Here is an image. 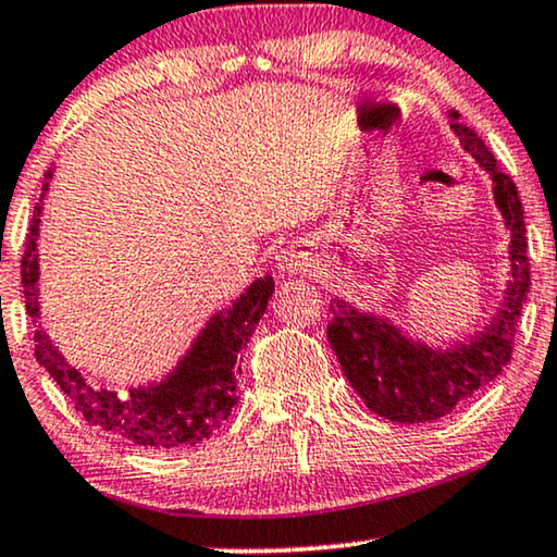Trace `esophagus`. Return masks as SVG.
Masks as SVG:
<instances>
[{
	"label": "esophagus",
	"mask_w": 557,
	"mask_h": 557,
	"mask_svg": "<svg viewBox=\"0 0 557 557\" xmlns=\"http://www.w3.org/2000/svg\"><path fill=\"white\" fill-rule=\"evenodd\" d=\"M276 261L281 273H286V276H299V273H307L311 265H314V256H311L307 243H294V246L281 250Z\"/></svg>",
	"instance_id": "1"
}]
</instances>
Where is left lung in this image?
Segmentation results:
<instances>
[{"label": "left lung", "instance_id": "obj_1", "mask_svg": "<svg viewBox=\"0 0 557 557\" xmlns=\"http://www.w3.org/2000/svg\"><path fill=\"white\" fill-rule=\"evenodd\" d=\"M451 128L461 147L476 159L494 182V202L509 231V278L505 299L492 322L474 334L467 345L433 349L423 342L408 339L387 319L368 314L334 299L332 322L326 326L330 345L339 357L342 370L372 413L395 423L438 421L451 413L461 400L479 387L492 383L512 357L517 322L530 292V258L524 238V212L512 177L499 170L486 144L461 124L451 111Z\"/></svg>", "mask_w": 557, "mask_h": 557}]
</instances>
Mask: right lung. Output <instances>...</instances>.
<instances>
[{"instance_id": "add662e5", "label": "right lung", "mask_w": 557, "mask_h": 557, "mask_svg": "<svg viewBox=\"0 0 557 557\" xmlns=\"http://www.w3.org/2000/svg\"><path fill=\"white\" fill-rule=\"evenodd\" d=\"M48 177L52 174L48 172ZM42 189H48L45 185ZM42 205L37 202L22 256V286H25L27 314L37 324V233H40ZM273 294V278H256L233 307L218 311L208 326L197 334L193 347L170 375L159 383L128 387L113 393L90 385L65 357L58 352L40 326L35 332V357L55 380L78 413L98 431L144 448H182L208 441L227 421L238 403V357L253 337Z\"/></svg>"}]
</instances>
